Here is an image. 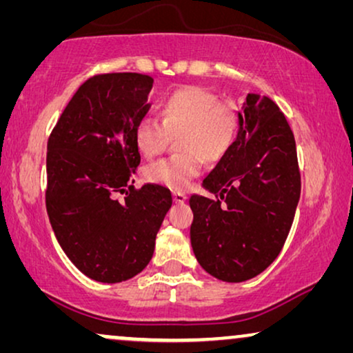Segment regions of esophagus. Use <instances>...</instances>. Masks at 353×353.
<instances>
[{
  "label": "esophagus",
  "instance_id": "esophagus-1",
  "mask_svg": "<svg viewBox=\"0 0 353 353\" xmlns=\"http://www.w3.org/2000/svg\"><path fill=\"white\" fill-rule=\"evenodd\" d=\"M186 199H188V197H186L185 192H180V191L173 192V202H175V204H183V202H185Z\"/></svg>",
  "mask_w": 353,
  "mask_h": 353
}]
</instances>
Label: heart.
Returning a JSON list of instances; mask_svg holds the SVG:
<instances>
[{"label": "heart", "mask_w": 353, "mask_h": 353, "mask_svg": "<svg viewBox=\"0 0 353 353\" xmlns=\"http://www.w3.org/2000/svg\"><path fill=\"white\" fill-rule=\"evenodd\" d=\"M157 120L144 117L134 127V146L144 157L163 151L168 134H180V156L162 159L144 170L148 181L172 190H185L204 167V159L216 162L225 156L236 132L234 112L219 98L199 86H185L165 96L159 104Z\"/></svg>", "instance_id": "heart-1"}]
</instances>
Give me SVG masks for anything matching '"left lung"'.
<instances>
[{
	"mask_svg": "<svg viewBox=\"0 0 353 353\" xmlns=\"http://www.w3.org/2000/svg\"><path fill=\"white\" fill-rule=\"evenodd\" d=\"M192 194L191 245L207 273L226 283L257 276L278 257L301 197L296 139L267 96L249 93L234 141Z\"/></svg>",
	"mask_w": 353,
	"mask_h": 353,
	"instance_id": "8db88e82",
	"label": "left lung"
}]
</instances>
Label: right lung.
Here are the masks:
<instances>
[{"mask_svg":"<svg viewBox=\"0 0 353 353\" xmlns=\"http://www.w3.org/2000/svg\"><path fill=\"white\" fill-rule=\"evenodd\" d=\"M152 83L149 75L132 72L86 80L48 139L52 231L70 262L99 283L127 281L146 268L172 207L167 188L130 186L141 162L133 132L151 108ZM117 192L128 194L125 203L114 199Z\"/></svg>","mask_w":353,"mask_h":353,"instance_id":"add662e5","label":"right lung"}]
</instances>
